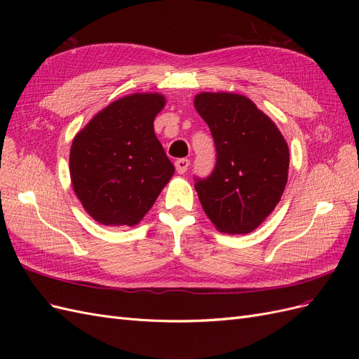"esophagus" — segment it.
Masks as SVG:
<instances>
[{
	"label": "esophagus",
	"instance_id": "esophagus-1",
	"mask_svg": "<svg viewBox=\"0 0 359 359\" xmlns=\"http://www.w3.org/2000/svg\"><path fill=\"white\" fill-rule=\"evenodd\" d=\"M189 166H190V160H187V158H178L175 161V169L178 173H186Z\"/></svg>",
	"mask_w": 359,
	"mask_h": 359
}]
</instances>
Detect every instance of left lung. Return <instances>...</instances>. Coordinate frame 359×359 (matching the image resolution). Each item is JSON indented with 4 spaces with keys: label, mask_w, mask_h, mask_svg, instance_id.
Listing matches in <instances>:
<instances>
[{
    "label": "left lung",
    "mask_w": 359,
    "mask_h": 359,
    "mask_svg": "<svg viewBox=\"0 0 359 359\" xmlns=\"http://www.w3.org/2000/svg\"><path fill=\"white\" fill-rule=\"evenodd\" d=\"M194 107L208 124L217 160L206 178H194L205 214L224 233L255 231L285 191L289 147L277 126L240 94L201 93Z\"/></svg>",
    "instance_id": "1"
}]
</instances>
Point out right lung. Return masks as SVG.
<instances>
[{
	"label": "right lung",
	"instance_id": "add662e5",
	"mask_svg": "<svg viewBox=\"0 0 359 359\" xmlns=\"http://www.w3.org/2000/svg\"><path fill=\"white\" fill-rule=\"evenodd\" d=\"M160 94L111 103L76 135L70 177L76 196L104 226H135L151 210L175 168L154 133Z\"/></svg>",
	"mask_w": 359,
	"mask_h": 359
}]
</instances>
